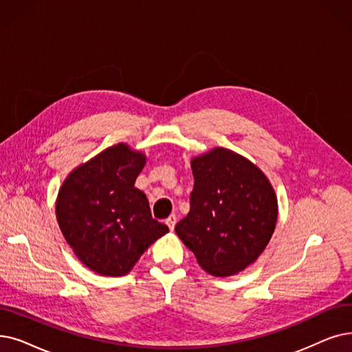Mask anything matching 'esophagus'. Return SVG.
<instances>
[{
  "label": "esophagus",
  "mask_w": 352,
  "mask_h": 352,
  "mask_svg": "<svg viewBox=\"0 0 352 352\" xmlns=\"http://www.w3.org/2000/svg\"><path fill=\"white\" fill-rule=\"evenodd\" d=\"M165 224L170 227V230H174V227L177 224V216H175V214H171V216L165 220Z\"/></svg>",
  "instance_id": "1"
}]
</instances>
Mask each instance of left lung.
Returning a JSON list of instances; mask_svg holds the SVG:
<instances>
[{
	"instance_id": "left-lung-1",
	"label": "left lung",
	"mask_w": 352,
	"mask_h": 352,
	"mask_svg": "<svg viewBox=\"0 0 352 352\" xmlns=\"http://www.w3.org/2000/svg\"><path fill=\"white\" fill-rule=\"evenodd\" d=\"M190 212L175 233L212 276H232L266 249L278 220L267 177L236 152L214 148L191 160Z\"/></svg>"
}]
</instances>
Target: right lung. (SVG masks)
<instances>
[{
	"instance_id": "add662e5",
	"label": "right lung",
	"mask_w": 352,
	"mask_h": 352,
	"mask_svg": "<svg viewBox=\"0 0 352 352\" xmlns=\"http://www.w3.org/2000/svg\"><path fill=\"white\" fill-rule=\"evenodd\" d=\"M146 162L126 144L106 148L73 170L60 187L56 217L79 261L103 276H124L168 227L152 219L135 187Z\"/></svg>"
}]
</instances>
